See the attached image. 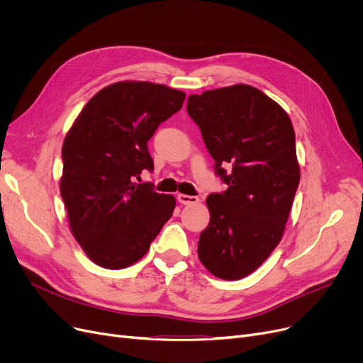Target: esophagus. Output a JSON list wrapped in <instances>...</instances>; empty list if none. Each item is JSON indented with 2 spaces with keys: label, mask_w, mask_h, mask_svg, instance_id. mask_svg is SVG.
<instances>
[{
  "label": "esophagus",
  "mask_w": 363,
  "mask_h": 363,
  "mask_svg": "<svg viewBox=\"0 0 363 363\" xmlns=\"http://www.w3.org/2000/svg\"><path fill=\"white\" fill-rule=\"evenodd\" d=\"M178 201L181 204H196L199 203V197H194V196H186V194H178Z\"/></svg>",
  "instance_id": "obj_1"
}]
</instances>
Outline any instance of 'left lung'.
Wrapping results in <instances>:
<instances>
[{
  "mask_svg": "<svg viewBox=\"0 0 363 363\" xmlns=\"http://www.w3.org/2000/svg\"><path fill=\"white\" fill-rule=\"evenodd\" d=\"M186 111L228 185L206 200L211 222L199 259L220 279H241L275 250L290 216L300 181L293 123L278 103L244 84L189 95Z\"/></svg>",
  "mask_w": 363,
  "mask_h": 363,
  "instance_id": "left-lung-1",
  "label": "left lung"
}]
</instances>
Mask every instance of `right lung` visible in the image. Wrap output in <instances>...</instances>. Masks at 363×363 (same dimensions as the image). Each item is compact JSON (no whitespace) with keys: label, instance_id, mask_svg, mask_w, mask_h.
Wrapping results in <instances>:
<instances>
[{"label":"right lung","instance_id":"right-lung-1","mask_svg":"<svg viewBox=\"0 0 363 363\" xmlns=\"http://www.w3.org/2000/svg\"><path fill=\"white\" fill-rule=\"evenodd\" d=\"M184 100L162 84L116 82L94 95L67 132L60 193L74 240L101 268L138 262L174 213V196L137 179L155 166L148 140Z\"/></svg>","mask_w":363,"mask_h":363}]
</instances>
